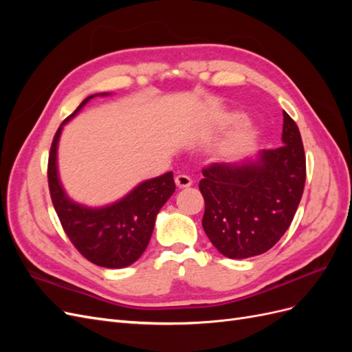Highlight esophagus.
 <instances>
[{
    "label": "esophagus",
    "instance_id": "esophagus-1",
    "mask_svg": "<svg viewBox=\"0 0 352 352\" xmlns=\"http://www.w3.org/2000/svg\"><path fill=\"white\" fill-rule=\"evenodd\" d=\"M175 182L179 189H185V188H189L190 185H192V179L186 175H177L175 177Z\"/></svg>",
    "mask_w": 352,
    "mask_h": 352
}]
</instances>
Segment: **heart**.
Returning <instances> with one entry per match:
<instances>
[{"label":"heart","instance_id":"obj_1","mask_svg":"<svg viewBox=\"0 0 352 352\" xmlns=\"http://www.w3.org/2000/svg\"><path fill=\"white\" fill-rule=\"evenodd\" d=\"M245 120H247V117H245L243 114L241 113H232L226 117V123L230 124V126H238V124H242ZM258 136V132L255 129H248L247 132H245L241 138V144H250V142H254L255 140H257Z\"/></svg>","mask_w":352,"mask_h":352}]
</instances>
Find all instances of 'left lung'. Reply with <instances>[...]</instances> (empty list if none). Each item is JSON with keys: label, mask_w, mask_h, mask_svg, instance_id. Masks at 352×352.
Instances as JSON below:
<instances>
[{"label": "left lung", "mask_w": 352, "mask_h": 352, "mask_svg": "<svg viewBox=\"0 0 352 352\" xmlns=\"http://www.w3.org/2000/svg\"><path fill=\"white\" fill-rule=\"evenodd\" d=\"M282 142L276 150H263L241 163H212L202 168V228L229 258L269 251L291 226L307 172L300 129L286 111Z\"/></svg>", "instance_id": "8db88e82"}]
</instances>
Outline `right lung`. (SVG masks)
<instances>
[{
	"mask_svg": "<svg viewBox=\"0 0 352 352\" xmlns=\"http://www.w3.org/2000/svg\"><path fill=\"white\" fill-rule=\"evenodd\" d=\"M97 95L100 94L85 98L57 129L48 157V186L52 206L74 248L100 267L122 269L135 263L145 251L153 235L158 211L173 195L176 185L173 173L167 172L145 180L120 201L101 208L79 206L66 195L57 173L60 133L63 126Z\"/></svg>",
	"mask_w": 352,
	"mask_h": 352,
	"instance_id": "right-lung-1",
	"label": "right lung"
}]
</instances>
